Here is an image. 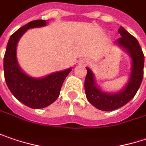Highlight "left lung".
Listing matches in <instances>:
<instances>
[{
  "label": "left lung",
  "mask_w": 146,
  "mask_h": 146,
  "mask_svg": "<svg viewBox=\"0 0 146 146\" xmlns=\"http://www.w3.org/2000/svg\"><path fill=\"white\" fill-rule=\"evenodd\" d=\"M121 38L116 40L117 45L121 47L131 58V68L129 80L121 90L116 92L102 91L97 84L94 73L87 68L84 88L87 99L92 106L101 111H111L125 106L135 97L141 84L145 57L139 42L122 26L118 29Z\"/></svg>",
  "instance_id": "left-lung-1"
}]
</instances>
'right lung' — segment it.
Instances as JSON below:
<instances>
[{"label":"right lung","instance_id":"add662e5","mask_svg":"<svg viewBox=\"0 0 146 146\" xmlns=\"http://www.w3.org/2000/svg\"><path fill=\"white\" fill-rule=\"evenodd\" d=\"M46 25V21L36 20L15 31L8 41L4 56L5 80L8 88L15 98L33 109L44 108L55 102L59 96L63 82L72 71L69 68L36 78L26 74L20 67L16 56L20 39L29 29L43 27Z\"/></svg>","mask_w":146,"mask_h":146}]
</instances>
